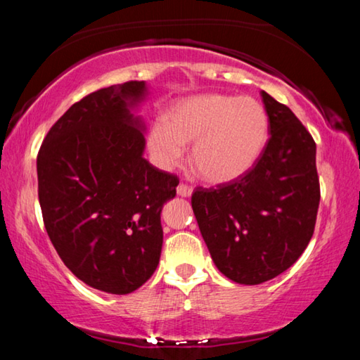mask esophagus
Masks as SVG:
<instances>
[{
  "label": "esophagus",
  "instance_id": "1",
  "mask_svg": "<svg viewBox=\"0 0 360 360\" xmlns=\"http://www.w3.org/2000/svg\"><path fill=\"white\" fill-rule=\"evenodd\" d=\"M176 192H178L179 197H186V198H187V197H191V195H192L193 188L186 186V184H179L178 188H176Z\"/></svg>",
  "mask_w": 360,
  "mask_h": 360
}]
</instances>
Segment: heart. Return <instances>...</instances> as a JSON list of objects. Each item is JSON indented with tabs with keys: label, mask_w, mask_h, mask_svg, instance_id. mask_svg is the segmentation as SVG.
Listing matches in <instances>:
<instances>
[{
	"label": "heart",
	"mask_w": 360,
	"mask_h": 360,
	"mask_svg": "<svg viewBox=\"0 0 360 360\" xmlns=\"http://www.w3.org/2000/svg\"><path fill=\"white\" fill-rule=\"evenodd\" d=\"M266 131V112L252 96L200 95L174 103L163 122L150 127L148 146L157 165L172 169L192 144L191 163L200 178L225 184L254 167Z\"/></svg>",
	"instance_id": "obj_1"
}]
</instances>
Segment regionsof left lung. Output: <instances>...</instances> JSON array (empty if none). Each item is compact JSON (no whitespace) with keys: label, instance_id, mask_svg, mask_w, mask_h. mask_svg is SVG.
<instances>
[{"label":"left lung","instance_id":"8db88e82","mask_svg":"<svg viewBox=\"0 0 360 360\" xmlns=\"http://www.w3.org/2000/svg\"><path fill=\"white\" fill-rule=\"evenodd\" d=\"M260 96L270 138L257 162L241 178L192 195L219 271L245 285L295 264L313 236L321 198L314 139L288 106L264 90Z\"/></svg>","mask_w":360,"mask_h":360}]
</instances>
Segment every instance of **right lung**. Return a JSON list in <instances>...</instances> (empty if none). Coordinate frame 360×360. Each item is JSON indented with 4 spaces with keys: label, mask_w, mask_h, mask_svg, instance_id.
<instances>
[{
    "label": "right lung",
    "mask_w": 360,
    "mask_h": 360,
    "mask_svg": "<svg viewBox=\"0 0 360 360\" xmlns=\"http://www.w3.org/2000/svg\"><path fill=\"white\" fill-rule=\"evenodd\" d=\"M144 81L111 85L72 105L38 154V195L53 248L90 288L125 295L148 281L160 260L162 208L176 176L143 157L146 125L135 111Z\"/></svg>",
    "instance_id": "add662e5"
}]
</instances>
